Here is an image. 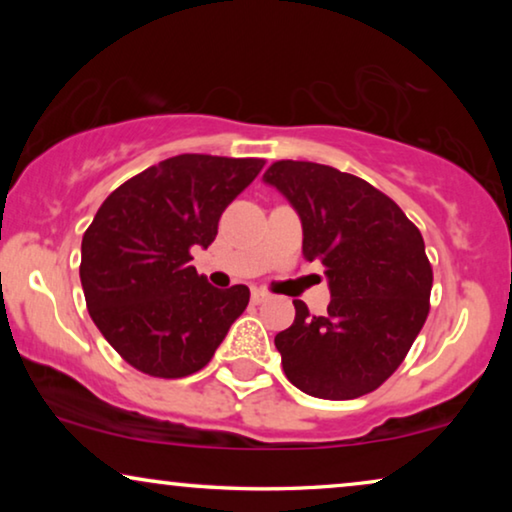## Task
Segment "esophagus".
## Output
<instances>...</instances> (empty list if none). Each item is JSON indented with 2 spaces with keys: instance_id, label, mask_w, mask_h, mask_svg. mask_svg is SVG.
I'll return each mask as SVG.
<instances>
[{
  "instance_id": "esophagus-1",
  "label": "esophagus",
  "mask_w": 512,
  "mask_h": 512,
  "mask_svg": "<svg viewBox=\"0 0 512 512\" xmlns=\"http://www.w3.org/2000/svg\"><path fill=\"white\" fill-rule=\"evenodd\" d=\"M270 298V293L268 291H263V289H254L251 291V303L254 305H261V303H265V300Z\"/></svg>"
}]
</instances>
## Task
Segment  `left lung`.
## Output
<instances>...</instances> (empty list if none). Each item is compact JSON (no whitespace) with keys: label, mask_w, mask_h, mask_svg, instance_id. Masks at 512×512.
Returning <instances> with one entry per match:
<instances>
[{"label":"left lung","mask_w":512,"mask_h":512,"mask_svg":"<svg viewBox=\"0 0 512 512\" xmlns=\"http://www.w3.org/2000/svg\"><path fill=\"white\" fill-rule=\"evenodd\" d=\"M263 179L303 221L305 261H321L331 305L275 335L282 368L305 394L349 401L394 375L429 317L433 270L424 237L389 195L366 179L307 160H277Z\"/></svg>","instance_id":"obj_1"}]
</instances>
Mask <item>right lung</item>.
<instances>
[{"label": "right lung", "instance_id": "right-lung-1", "mask_svg": "<svg viewBox=\"0 0 512 512\" xmlns=\"http://www.w3.org/2000/svg\"><path fill=\"white\" fill-rule=\"evenodd\" d=\"M263 158L181 153L135 174L102 202L81 242V286L104 340L139 373L177 380L205 368L249 305L193 268Z\"/></svg>", "mask_w": 512, "mask_h": 512}]
</instances>
